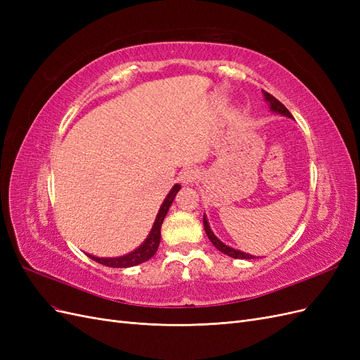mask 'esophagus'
<instances>
[{"instance_id":"obj_1","label":"esophagus","mask_w":360,"mask_h":360,"mask_svg":"<svg viewBox=\"0 0 360 360\" xmlns=\"http://www.w3.org/2000/svg\"><path fill=\"white\" fill-rule=\"evenodd\" d=\"M179 179L183 184H192L200 179V171L197 168H186L183 172H180Z\"/></svg>"}]
</instances>
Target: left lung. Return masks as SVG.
I'll return each instance as SVG.
<instances>
[{
    "instance_id": "left-lung-1",
    "label": "left lung",
    "mask_w": 360,
    "mask_h": 360,
    "mask_svg": "<svg viewBox=\"0 0 360 360\" xmlns=\"http://www.w3.org/2000/svg\"><path fill=\"white\" fill-rule=\"evenodd\" d=\"M263 96H264V101L269 103V108H270L271 112H276V114H281V115H284V117L292 118L291 112L287 110V108H285L284 105H282V103L276 99V97L269 94V93L264 91V90H263ZM202 222H204V230H205L207 237L210 238V242L214 245V248L219 249L222 254H225V255H228V257H231V258H238V259H252V258H255L254 255L242 252V250L234 249V248H231V246L225 245L224 242H221L219 238H217V237L214 236V233L212 231V228H210V225H209V221H207V216H205V214H204Z\"/></svg>"
}]
</instances>
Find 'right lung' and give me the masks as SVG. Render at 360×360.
Segmentation results:
<instances>
[{
	"label": "right lung",
	"mask_w": 360,
	"mask_h": 360,
	"mask_svg": "<svg viewBox=\"0 0 360 360\" xmlns=\"http://www.w3.org/2000/svg\"><path fill=\"white\" fill-rule=\"evenodd\" d=\"M181 189L180 184H174L172 189L169 191V193L167 195V198L163 200L160 209L156 214V219H155V224L153 226H151V230L148 233V236L146 237V240L141 243L135 250H132V252H129L126 255H122V257H112V258H105V257H96V255H91V254H86L91 259L97 261V263H101L106 267H115V269H126V267H134V266H138L141 263H144V261L150 259L151 257H153L156 254V250L159 248V243H160V226L163 224V219H165V216L169 210V207L174 201V198H176L177 192Z\"/></svg>",
	"instance_id": "1"
}]
</instances>
